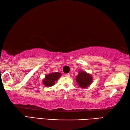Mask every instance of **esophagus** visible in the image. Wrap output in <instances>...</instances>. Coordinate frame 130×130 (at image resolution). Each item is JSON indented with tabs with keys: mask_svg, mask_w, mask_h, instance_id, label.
Instances as JSON below:
<instances>
[{
	"mask_svg": "<svg viewBox=\"0 0 130 130\" xmlns=\"http://www.w3.org/2000/svg\"><path fill=\"white\" fill-rule=\"evenodd\" d=\"M65 76L66 77H70V74H69V73L65 74Z\"/></svg>",
	"mask_w": 130,
	"mask_h": 130,
	"instance_id": "1",
	"label": "esophagus"
}]
</instances>
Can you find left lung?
<instances>
[{"label": "left lung", "instance_id": "8db88e82", "mask_svg": "<svg viewBox=\"0 0 130 130\" xmlns=\"http://www.w3.org/2000/svg\"><path fill=\"white\" fill-rule=\"evenodd\" d=\"M92 79L91 75L83 71H80L76 78V82L78 83L79 87L82 88H87L90 85L92 82Z\"/></svg>", "mask_w": 130, "mask_h": 130}]
</instances>
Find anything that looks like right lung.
Returning <instances> with one entry per match:
<instances>
[{
	"label": "right lung",
	"instance_id": "right-lung-1",
	"mask_svg": "<svg viewBox=\"0 0 130 130\" xmlns=\"http://www.w3.org/2000/svg\"><path fill=\"white\" fill-rule=\"evenodd\" d=\"M61 73H53L50 74H48L45 76V78L42 81L43 84L47 87H51L54 85L60 77L61 76Z\"/></svg>",
	"mask_w": 130,
	"mask_h": 130
}]
</instances>
